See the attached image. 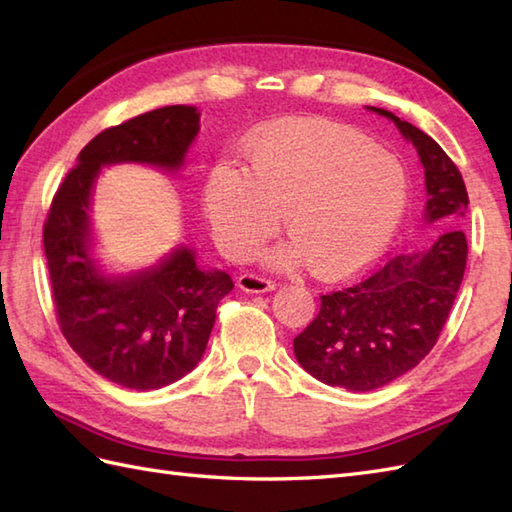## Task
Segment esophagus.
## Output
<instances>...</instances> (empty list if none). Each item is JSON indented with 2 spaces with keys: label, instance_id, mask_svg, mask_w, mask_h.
Wrapping results in <instances>:
<instances>
[{
  "label": "esophagus",
  "instance_id": "1",
  "mask_svg": "<svg viewBox=\"0 0 512 512\" xmlns=\"http://www.w3.org/2000/svg\"><path fill=\"white\" fill-rule=\"evenodd\" d=\"M237 286L242 288L244 292H270L275 290V284L266 277H259V275H253V273H246L237 279Z\"/></svg>",
  "mask_w": 512,
  "mask_h": 512
}]
</instances>
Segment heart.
<instances>
[{
    "label": "heart",
    "mask_w": 512,
    "mask_h": 512,
    "mask_svg": "<svg viewBox=\"0 0 512 512\" xmlns=\"http://www.w3.org/2000/svg\"><path fill=\"white\" fill-rule=\"evenodd\" d=\"M244 156L246 174L220 165L204 187L213 235L237 262L264 246L286 211L295 239L270 262H312L323 279L352 277L376 262L405 217V162L358 129L321 118L277 123L250 140Z\"/></svg>",
    "instance_id": "obj_1"
}]
</instances>
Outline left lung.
I'll list each match as a JSON object with an SVG mask.
<instances>
[{
	"label": "left lung",
	"mask_w": 512,
	"mask_h": 512,
	"mask_svg": "<svg viewBox=\"0 0 512 512\" xmlns=\"http://www.w3.org/2000/svg\"><path fill=\"white\" fill-rule=\"evenodd\" d=\"M389 118L416 147L424 169V224L442 231L418 253L396 255L350 288L321 297V310L295 339L299 365L317 380L354 394L407 374L436 345L466 268L462 222L469 206L462 173L444 149L396 114Z\"/></svg>",
	"instance_id": "8db88e82"
}]
</instances>
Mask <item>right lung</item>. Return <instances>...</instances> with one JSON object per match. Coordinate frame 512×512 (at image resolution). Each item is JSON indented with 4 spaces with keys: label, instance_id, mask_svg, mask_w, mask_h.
Returning a JSON list of instances; mask_svg holds the SVG:
<instances>
[{
    "label": "right lung",
    "instance_id": "obj_1",
    "mask_svg": "<svg viewBox=\"0 0 512 512\" xmlns=\"http://www.w3.org/2000/svg\"><path fill=\"white\" fill-rule=\"evenodd\" d=\"M198 132L200 114L189 105L160 107L105 129L81 149L43 226L63 336L85 365L127 389H160L200 363L217 303L233 290V279L200 266L187 244L151 266L114 273L96 255L94 187L112 165L178 173Z\"/></svg>",
    "mask_w": 512,
    "mask_h": 512
}]
</instances>
